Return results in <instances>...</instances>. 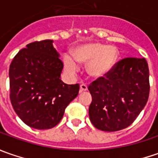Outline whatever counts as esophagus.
<instances>
[{
	"mask_svg": "<svg viewBox=\"0 0 158 158\" xmlns=\"http://www.w3.org/2000/svg\"><path fill=\"white\" fill-rule=\"evenodd\" d=\"M88 89V87H87V85H85V84H81L80 85V92H83V91H86Z\"/></svg>",
	"mask_w": 158,
	"mask_h": 158,
	"instance_id": "34e87169",
	"label": "esophagus"
}]
</instances>
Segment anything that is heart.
Returning a JSON list of instances; mask_svg holds the SVG:
<instances>
[{"label":"heart","mask_w":158,"mask_h":158,"mask_svg":"<svg viewBox=\"0 0 158 158\" xmlns=\"http://www.w3.org/2000/svg\"><path fill=\"white\" fill-rule=\"evenodd\" d=\"M70 54L63 56L65 70L75 76L79 71V65H87V72L93 78H102L106 76L114 67L118 58L117 49L113 46H107L100 43H89L77 46Z\"/></svg>","instance_id":"heart-1"}]
</instances>
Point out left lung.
<instances>
[{
	"label": "left lung",
	"mask_w": 158,
	"mask_h": 158,
	"mask_svg": "<svg viewBox=\"0 0 158 158\" xmlns=\"http://www.w3.org/2000/svg\"><path fill=\"white\" fill-rule=\"evenodd\" d=\"M149 77L144 58H126L106 77L92 82L88 88L92 97L89 116L95 127L115 132L130 126L147 104Z\"/></svg>",
	"instance_id": "8db88e82"
}]
</instances>
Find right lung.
<instances>
[{
	"label": "right lung",
	"mask_w": 158,
	"mask_h": 158,
	"mask_svg": "<svg viewBox=\"0 0 158 158\" xmlns=\"http://www.w3.org/2000/svg\"><path fill=\"white\" fill-rule=\"evenodd\" d=\"M53 40L35 41L20 50L9 67L10 101L15 113L36 129H50L61 120L79 84L60 79L63 63Z\"/></svg>",
	"instance_id": "obj_1"
}]
</instances>
